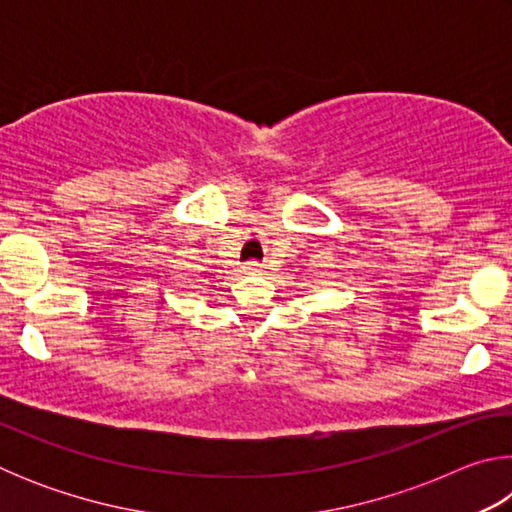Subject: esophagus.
I'll return each mask as SVG.
<instances>
[{
  "label": "esophagus",
  "mask_w": 512,
  "mask_h": 512,
  "mask_svg": "<svg viewBox=\"0 0 512 512\" xmlns=\"http://www.w3.org/2000/svg\"><path fill=\"white\" fill-rule=\"evenodd\" d=\"M262 264H257V262H250V264H246L244 266V271L248 273V275H259V273H262Z\"/></svg>",
  "instance_id": "esophagus-1"
}]
</instances>
